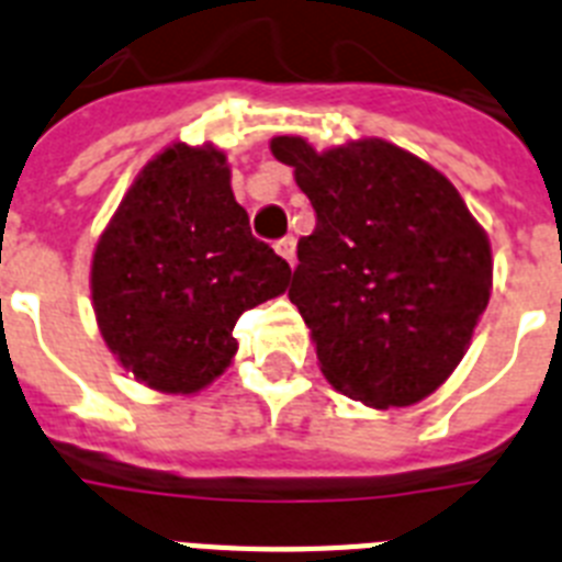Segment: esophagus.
Instances as JSON below:
<instances>
[{
    "label": "esophagus",
    "mask_w": 562,
    "mask_h": 562,
    "mask_svg": "<svg viewBox=\"0 0 562 562\" xmlns=\"http://www.w3.org/2000/svg\"><path fill=\"white\" fill-rule=\"evenodd\" d=\"M274 251L280 254L282 260L291 262V266H294V257H296V243H294V237H282V240H277V243H274Z\"/></svg>",
    "instance_id": "34e87169"
}]
</instances>
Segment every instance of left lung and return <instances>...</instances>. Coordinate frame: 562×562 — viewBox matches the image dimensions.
<instances>
[{
    "label": "left lung",
    "instance_id": "left-lung-1",
    "mask_svg": "<svg viewBox=\"0 0 562 562\" xmlns=\"http://www.w3.org/2000/svg\"><path fill=\"white\" fill-rule=\"evenodd\" d=\"M316 228L296 246L288 296L322 373L368 407H407L458 368L492 291V251L458 189L379 138L316 153L280 135Z\"/></svg>",
    "mask_w": 562,
    "mask_h": 562
}]
</instances>
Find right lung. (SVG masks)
<instances>
[{"mask_svg": "<svg viewBox=\"0 0 562 562\" xmlns=\"http://www.w3.org/2000/svg\"><path fill=\"white\" fill-rule=\"evenodd\" d=\"M291 268L248 226L226 155L175 144L144 166L92 254L106 348L138 382L198 393L237 353L234 325L288 288Z\"/></svg>", "mask_w": 562, "mask_h": 562, "instance_id": "right-lung-1", "label": "right lung"}]
</instances>
